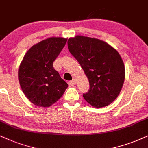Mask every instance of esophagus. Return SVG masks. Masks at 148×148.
Returning a JSON list of instances; mask_svg holds the SVG:
<instances>
[{
  "label": "esophagus",
  "instance_id": "1",
  "mask_svg": "<svg viewBox=\"0 0 148 148\" xmlns=\"http://www.w3.org/2000/svg\"><path fill=\"white\" fill-rule=\"evenodd\" d=\"M68 84H70V85H74V84H76V80L74 79L72 80H70V81L68 82Z\"/></svg>",
  "mask_w": 148,
  "mask_h": 148
}]
</instances>
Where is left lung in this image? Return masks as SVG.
Instances as JSON below:
<instances>
[{
  "instance_id": "obj_1",
  "label": "left lung",
  "mask_w": 148,
  "mask_h": 148,
  "mask_svg": "<svg viewBox=\"0 0 148 148\" xmlns=\"http://www.w3.org/2000/svg\"><path fill=\"white\" fill-rule=\"evenodd\" d=\"M68 47L89 82L84 99L97 108L110 105L121 92L125 78V66L118 51L103 40L82 36L69 38Z\"/></svg>"
}]
</instances>
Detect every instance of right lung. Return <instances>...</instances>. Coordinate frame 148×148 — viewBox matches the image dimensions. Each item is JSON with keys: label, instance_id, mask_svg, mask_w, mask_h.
Instances as JSON below:
<instances>
[{"label": "right lung", "instance_id": "right-lung-1", "mask_svg": "<svg viewBox=\"0 0 148 148\" xmlns=\"http://www.w3.org/2000/svg\"><path fill=\"white\" fill-rule=\"evenodd\" d=\"M66 42L67 38L51 37L33 45L23 57L19 68V84L34 105L49 107L68 88V84L53 66Z\"/></svg>", "mask_w": 148, "mask_h": 148}]
</instances>
